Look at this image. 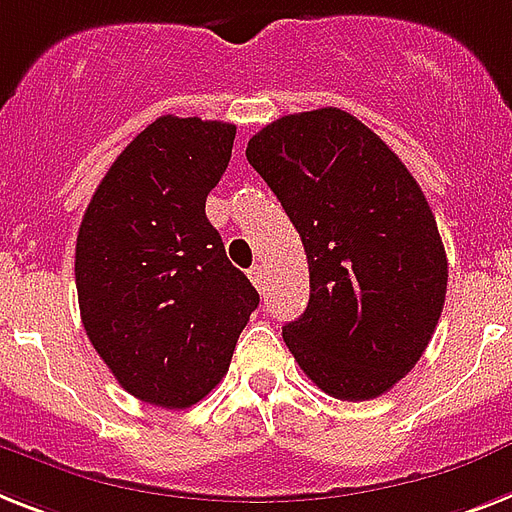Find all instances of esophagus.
Returning a JSON list of instances; mask_svg holds the SVG:
<instances>
[{"mask_svg": "<svg viewBox=\"0 0 512 512\" xmlns=\"http://www.w3.org/2000/svg\"><path fill=\"white\" fill-rule=\"evenodd\" d=\"M247 276H249V281L255 284L257 292H265V268L263 265H252Z\"/></svg>", "mask_w": 512, "mask_h": 512, "instance_id": "1", "label": "esophagus"}]
</instances>
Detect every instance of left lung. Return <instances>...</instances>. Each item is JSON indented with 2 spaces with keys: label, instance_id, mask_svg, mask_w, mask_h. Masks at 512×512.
Here are the masks:
<instances>
[{
  "label": "left lung",
  "instance_id": "left-lung-1",
  "mask_svg": "<svg viewBox=\"0 0 512 512\" xmlns=\"http://www.w3.org/2000/svg\"><path fill=\"white\" fill-rule=\"evenodd\" d=\"M297 228L310 302L284 326L299 368L336 400L389 392L429 347L447 294L434 213L405 162L339 107L284 115L247 144Z\"/></svg>",
  "mask_w": 512,
  "mask_h": 512
}]
</instances>
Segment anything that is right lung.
Masks as SVG:
<instances>
[{
    "instance_id": "1",
    "label": "right lung",
    "mask_w": 512,
    "mask_h": 512,
    "mask_svg": "<svg viewBox=\"0 0 512 512\" xmlns=\"http://www.w3.org/2000/svg\"><path fill=\"white\" fill-rule=\"evenodd\" d=\"M236 126L162 115L112 162L76 239L89 342L136 400L184 410L226 376L260 294L205 215Z\"/></svg>"
}]
</instances>
